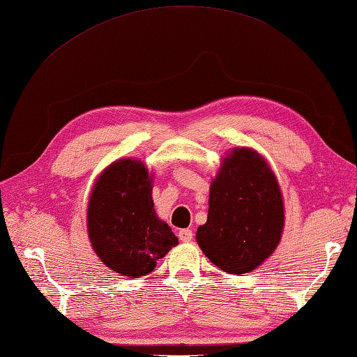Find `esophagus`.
Returning a JSON list of instances; mask_svg holds the SVG:
<instances>
[{"mask_svg":"<svg viewBox=\"0 0 357 357\" xmlns=\"http://www.w3.org/2000/svg\"><path fill=\"white\" fill-rule=\"evenodd\" d=\"M179 241L181 242H192L193 241V231L192 229H181L179 231Z\"/></svg>","mask_w":357,"mask_h":357,"instance_id":"obj_1","label":"esophagus"}]
</instances>
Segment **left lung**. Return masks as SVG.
Masks as SVG:
<instances>
[{
	"label": "left lung",
	"instance_id": "8db88e82",
	"mask_svg": "<svg viewBox=\"0 0 357 357\" xmlns=\"http://www.w3.org/2000/svg\"><path fill=\"white\" fill-rule=\"evenodd\" d=\"M282 226L273 172L261 154L236 148L211 185L207 222L197 231L199 248L226 273H248L275 251Z\"/></svg>",
	"mask_w": 357,
	"mask_h": 357
}]
</instances>
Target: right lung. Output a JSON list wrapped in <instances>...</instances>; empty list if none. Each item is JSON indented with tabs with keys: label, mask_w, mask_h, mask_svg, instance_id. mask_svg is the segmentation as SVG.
Listing matches in <instances>:
<instances>
[{
	"label": "right lung",
	"mask_w": 357,
	"mask_h": 357,
	"mask_svg": "<svg viewBox=\"0 0 357 357\" xmlns=\"http://www.w3.org/2000/svg\"><path fill=\"white\" fill-rule=\"evenodd\" d=\"M144 162L121 159L96 181L89 201L90 242L106 267L128 278L151 273L178 237L160 222Z\"/></svg>",
	"instance_id": "obj_1"
}]
</instances>
